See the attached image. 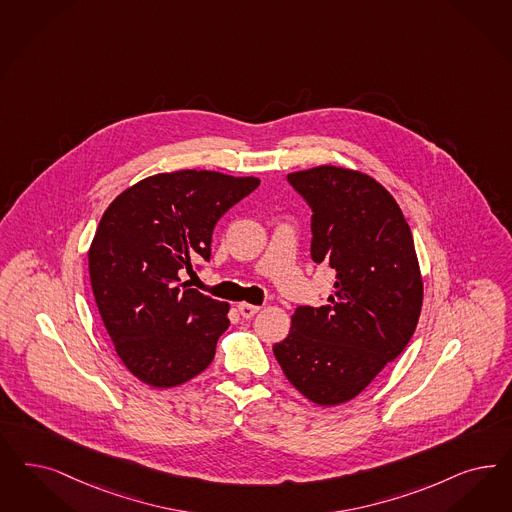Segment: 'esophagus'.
<instances>
[{
    "mask_svg": "<svg viewBox=\"0 0 512 512\" xmlns=\"http://www.w3.org/2000/svg\"><path fill=\"white\" fill-rule=\"evenodd\" d=\"M259 310H261V308L255 306V304H247V302H240V304H238V312L242 314V318H253Z\"/></svg>",
    "mask_w": 512,
    "mask_h": 512,
    "instance_id": "obj_1",
    "label": "esophagus"
}]
</instances>
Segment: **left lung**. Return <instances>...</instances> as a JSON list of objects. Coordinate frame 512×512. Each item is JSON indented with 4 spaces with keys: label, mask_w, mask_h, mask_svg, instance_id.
I'll return each mask as SVG.
<instances>
[{
    "label": "left lung",
    "mask_w": 512,
    "mask_h": 512,
    "mask_svg": "<svg viewBox=\"0 0 512 512\" xmlns=\"http://www.w3.org/2000/svg\"><path fill=\"white\" fill-rule=\"evenodd\" d=\"M287 181L312 210V259L336 280L329 304L299 306L289 335L272 350L306 399L340 405L367 388L414 335L420 265L399 204L371 176L318 166Z\"/></svg>",
    "instance_id": "1"
}]
</instances>
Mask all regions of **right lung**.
Instances as JSON below:
<instances>
[{"mask_svg":"<svg viewBox=\"0 0 512 512\" xmlns=\"http://www.w3.org/2000/svg\"><path fill=\"white\" fill-rule=\"evenodd\" d=\"M259 187L257 177L179 170L141 179L102 215L89 249L92 293L124 367L153 388H174L213 361L229 304L181 283L210 261L217 221Z\"/></svg>","mask_w":512,"mask_h":512,"instance_id":"right-lung-1","label":"right lung"}]
</instances>
